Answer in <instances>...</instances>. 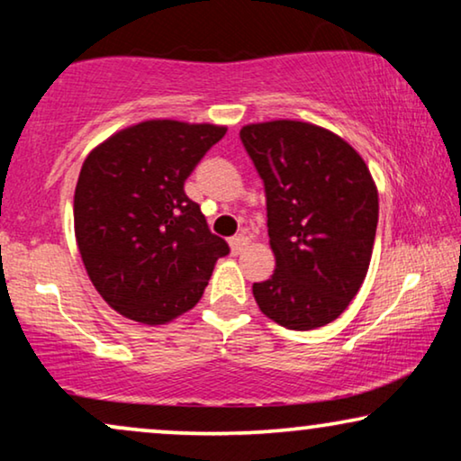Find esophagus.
Returning <instances> with one entry per match:
<instances>
[{"label":"esophagus","mask_w":461,"mask_h":461,"mask_svg":"<svg viewBox=\"0 0 461 461\" xmlns=\"http://www.w3.org/2000/svg\"><path fill=\"white\" fill-rule=\"evenodd\" d=\"M248 243H249V239L245 237V235H237V237H232L230 241H229V245H230V251L232 254H241V251L248 248Z\"/></svg>","instance_id":"esophagus-1"}]
</instances>
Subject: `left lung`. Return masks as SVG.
<instances>
[{
	"label": "left lung",
	"instance_id": "1",
	"mask_svg": "<svg viewBox=\"0 0 461 461\" xmlns=\"http://www.w3.org/2000/svg\"><path fill=\"white\" fill-rule=\"evenodd\" d=\"M267 193L276 268L254 283L260 311L287 330L336 321L361 289L377 229V188L361 155L304 122L239 131Z\"/></svg>",
	"mask_w": 461,
	"mask_h": 461
}]
</instances>
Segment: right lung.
Instances as JSON below:
<instances>
[{
	"label": "right lung",
	"instance_id": "add662e5",
	"mask_svg": "<svg viewBox=\"0 0 461 461\" xmlns=\"http://www.w3.org/2000/svg\"><path fill=\"white\" fill-rule=\"evenodd\" d=\"M226 128L153 119L87 155L75 188V237L106 304L161 325L191 311L229 243L213 235L185 182Z\"/></svg>",
	"mask_w": 461,
	"mask_h": 461
}]
</instances>
